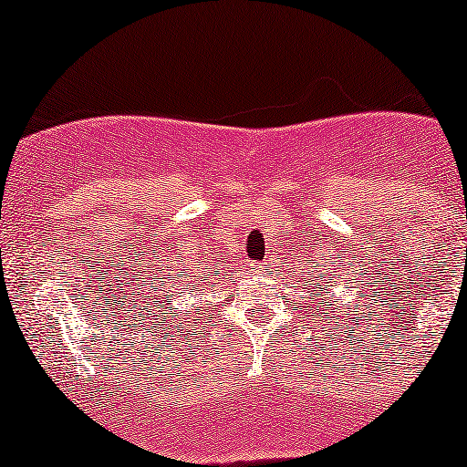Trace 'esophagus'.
Returning <instances> with one entry per match:
<instances>
[{"mask_svg":"<svg viewBox=\"0 0 467 467\" xmlns=\"http://www.w3.org/2000/svg\"><path fill=\"white\" fill-rule=\"evenodd\" d=\"M267 270H270V267H267V264H259V265L254 267V272H256V275H265Z\"/></svg>","mask_w":467,"mask_h":467,"instance_id":"1","label":"esophagus"}]
</instances>
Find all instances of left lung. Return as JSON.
Wrapping results in <instances>:
<instances>
[{"instance_id": "1", "label": "left lung", "mask_w": 467, "mask_h": 467, "mask_svg": "<svg viewBox=\"0 0 467 467\" xmlns=\"http://www.w3.org/2000/svg\"><path fill=\"white\" fill-rule=\"evenodd\" d=\"M334 283H336V275L331 272L329 261H323L320 265H318V261H316L314 265H307L309 298L325 296V294L329 292L331 287H334ZM331 296H334V294H331ZM358 298H360V301H353L356 305L347 303L342 312H340V307H334V312H327L325 305H320V309H316V305H312V303H298V307L307 309V312H305V318H307L309 323H314V320H320V329H327V327H325L327 323H337V325H340V329H337L340 337H342V334H345V329H349V336H347V337H353V336H356V329H360V327H362L360 321L352 320L356 316L352 314L353 306L361 309L360 316L364 323H368V316L378 314V309H375V298L368 296V292H360V294H358ZM378 298H379V301H384V298L379 296V292H378ZM334 303H342V301H340V298H336ZM378 323H379V320H378ZM316 327H318V325H316ZM303 329H305V327H303ZM309 329H314V325H309Z\"/></svg>"}]
</instances>
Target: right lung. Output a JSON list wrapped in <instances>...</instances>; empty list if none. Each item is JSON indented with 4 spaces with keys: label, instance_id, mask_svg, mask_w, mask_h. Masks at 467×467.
<instances>
[{
    "label": "right lung",
    "instance_id": "right-lung-1",
    "mask_svg": "<svg viewBox=\"0 0 467 467\" xmlns=\"http://www.w3.org/2000/svg\"><path fill=\"white\" fill-rule=\"evenodd\" d=\"M208 270V267H206ZM203 285L211 287V275H200V278H184V281L178 283V287H175V292H171L169 289V298H166L164 305H160V301H155V312H153V318H155V325L164 327L166 334H175V331H184V323H186V314H182V305L180 307H175V296H180V294H191L192 292H200Z\"/></svg>",
    "mask_w": 467,
    "mask_h": 467
}]
</instances>
